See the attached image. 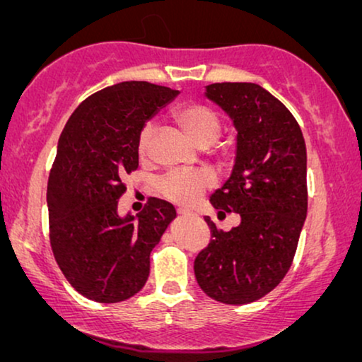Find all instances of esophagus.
<instances>
[{"instance_id":"1","label":"esophagus","mask_w":362,"mask_h":362,"mask_svg":"<svg viewBox=\"0 0 362 362\" xmlns=\"http://www.w3.org/2000/svg\"><path fill=\"white\" fill-rule=\"evenodd\" d=\"M177 214H180V216H191L192 212L189 209H185V207H180V209H177Z\"/></svg>"}]
</instances>
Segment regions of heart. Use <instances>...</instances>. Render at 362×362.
<instances>
[{
  "instance_id": "1",
  "label": "heart",
  "mask_w": 362,
  "mask_h": 362,
  "mask_svg": "<svg viewBox=\"0 0 362 362\" xmlns=\"http://www.w3.org/2000/svg\"><path fill=\"white\" fill-rule=\"evenodd\" d=\"M173 118H175L177 127L186 133V136L201 148L214 143L222 132L221 117L211 107L202 105V103H185V105L176 108ZM153 135H155V125L151 122H146L141 127L136 145L138 155L141 158L148 155ZM212 182L214 180L207 171H173L161 177L158 182V191L166 199L180 202V204H192L199 199L207 187L212 186Z\"/></svg>"
}]
</instances>
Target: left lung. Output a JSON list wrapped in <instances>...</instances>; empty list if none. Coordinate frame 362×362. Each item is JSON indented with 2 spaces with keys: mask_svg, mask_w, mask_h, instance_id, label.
<instances>
[{
  "mask_svg": "<svg viewBox=\"0 0 362 362\" xmlns=\"http://www.w3.org/2000/svg\"><path fill=\"white\" fill-rule=\"evenodd\" d=\"M206 97L237 130L234 170L211 204L237 212L240 224L224 232L204 217L211 242L194 275L211 298L245 305L274 290L293 262L308 209L305 138L288 108L257 83H211Z\"/></svg>",
  "mask_w": 362,
  "mask_h": 362,
  "instance_id": "1",
  "label": "left lung"
}]
</instances>
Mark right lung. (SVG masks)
I'll return each instance as SVG.
<instances>
[{
  "instance_id": "add662e5",
  "label": "right lung",
  "mask_w": 362,
  "mask_h": 362,
  "mask_svg": "<svg viewBox=\"0 0 362 362\" xmlns=\"http://www.w3.org/2000/svg\"><path fill=\"white\" fill-rule=\"evenodd\" d=\"M170 87L128 81L76 108L59 138L47 182L49 239L59 269L98 303L128 300L145 286L150 254L176 217L151 197L140 214L118 216L122 177L138 168L141 127L177 95Z\"/></svg>"
}]
</instances>
